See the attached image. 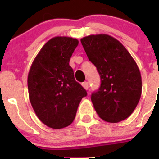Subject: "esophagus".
<instances>
[{
	"label": "esophagus",
	"instance_id": "obj_1",
	"mask_svg": "<svg viewBox=\"0 0 159 159\" xmlns=\"http://www.w3.org/2000/svg\"><path fill=\"white\" fill-rule=\"evenodd\" d=\"M82 86H83V87L85 89V90H88V88H89L88 82H87V81L84 82V83H82Z\"/></svg>",
	"mask_w": 159,
	"mask_h": 159
}]
</instances>
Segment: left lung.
Listing matches in <instances>:
<instances>
[{
    "mask_svg": "<svg viewBox=\"0 0 159 159\" xmlns=\"http://www.w3.org/2000/svg\"><path fill=\"white\" fill-rule=\"evenodd\" d=\"M89 61L101 78L91 101L99 117L119 123L132 114L141 96V75L136 62L120 42L107 34L81 39Z\"/></svg>",
    "mask_w": 159,
    "mask_h": 159,
    "instance_id": "left-lung-1",
    "label": "left lung"
}]
</instances>
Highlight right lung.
I'll return each mask as SVG.
<instances>
[{
  "label": "right lung",
  "mask_w": 159,
  "mask_h": 159,
  "mask_svg": "<svg viewBox=\"0 0 159 159\" xmlns=\"http://www.w3.org/2000/svg\"><path fill=\"white\" fill-rule=\"evenodd\" d=\"M78 40L55 36L43 45L33 62L27 77L29 98L40 121L52 129L73 122L87 91L75 80L69 66Z\"/></svg>",
  "instance_id": "obj_1"
}]
</instances>
